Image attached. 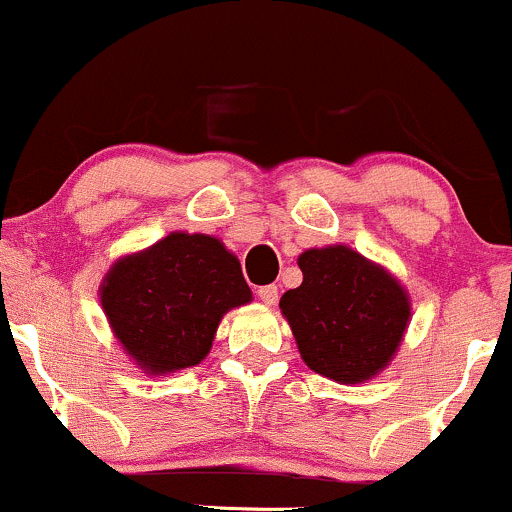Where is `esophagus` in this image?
Here are the masks:
<instances>
[{
	"mask_svg": "<svg viewBox=\"0 0 512 512\" xmlns=\"http://www.w3.org/2000/svg\"><path fill=\"white\" fill-rule=\"evenodd\" d=\"M257 296H260V301L264 305H274L276 301H279V289H276L274 284L260 286V289H257Z\"/></svg>",
	"mask_w": 512,
	"mask_h": 512,
	"instance_id": "obj_1",
	"label": "esophagus"
}]
</instances>
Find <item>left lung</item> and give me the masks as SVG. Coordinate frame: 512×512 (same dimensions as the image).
<instances>
[{
	"instance_id": "8db88e82",
	"label": "left lung",
	"mask_w": 512,
	"mask_h": 512,
	"mask_svg": "<svg viewBox=\"0 0 512 512\" xmlns=\"http://www.w3.org/2000/svg\"><path fill=\"white\" fill-rule=\"evenodd\" d=\"M303 284L281 296L305 366L342 385L387 368L409 325L407 291L387 269L346 245L305 250Z\"/></svg>"
}]
</instances>
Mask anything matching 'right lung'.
I'll return each instance as SVG.
<instances>
[{"instance_id": "obj_1", "label": "right lung", "mask_w": 512, "mask_h": 512, "mask_svg": "<svg viewBox=\"0 0 512 512\" xmlns=\"http://www.w3.org/2000/svg\"><path fill=\"white\" fill-rule=\"evenodd\" d=\"M250 301L238 257L204 233L175 231L120 257L101 284L110 330L146 375L197 366L221 317Z\"/></svg>"}]
</instances>
